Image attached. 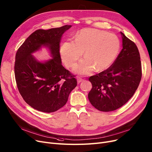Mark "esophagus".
Returning a JSON list of instances; mask_svg holds the SVG:
<instances>
[{"label": "esophagus", "mask_w": 152, "mask_h": 152, "mask_svg": "<svg viewBox=\"0 0 152 152\" xmlns=\"http://www.w3.org/2000/svg\"><path fill=\"white\" fill-rule=\"evenodd\" d=\"M83 80V79H82V78L81 77H78L77 78V83H80L82 82Z\"/></svg>", "instance_id": "34e87169"}]
</instances>
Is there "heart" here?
Listing matches in <instances>:
<instances>
[{"mask_svg": "<svg viewBox=\"0 0 152 152\" xmlns=\"http://www.w3.org/2000/svg\"><path fill=\"white\" fill-rule=\"evenodd\" d=\"M121 48L119 38L113 34L92 28L78 32L74 41L65 40L60 45V53L65 64L74 67L83 55L86 57L78 64L76 70L87 74L107 70L116 60Z\"/></svg>", "mask_w": 152, "mask_h": 152, "instance_id": "heart-1", "label": "heart"}]
</instances>
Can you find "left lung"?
Wrapping results in <instances>:
<instances>
[{
	"mask_svg": "<svg viewBox=\"0 0 152 152\" xmlns=\"http://www.w3.org/2000/svg\"><path fill=\"white\" fill-rule=\"evenodd\" d=\"M123 48L116 60L107 70L91 76L92 88L88 98L96 109L102 112L117 110L135 94L142 78V65L134 42L122 33Z\"/></svg>",
	"mask_w": 152,
	"mask_h": 152,
	"instance_id": "obj_1",
	"label": "left lung"
}]
</instances>
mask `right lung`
<instances>
[{"instance_id":"right-lung-1","label":"right lung","mask_w":152,"mask_h":152,"mask_svg":"<svg viewBox=\"0 0 152 152\" xmlns=\"http://www.w3.org/2000/svg\"><path fill=\"white\" fill-rule=\"evenodd\" d=\"M71 27L37 30L17 50L14 66L17 88L23 99L35 110L46 113L58 110L77 86L75 75L62 65L59 52L62 36ZM42 46L47 47L53 57L44 63L31 55Z\"/></svg>"}]
</instances>
